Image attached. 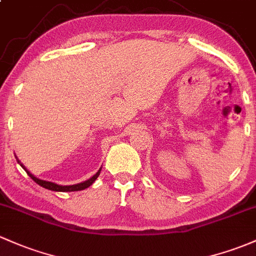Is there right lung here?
Returning <instances> with one entry per match:
<instances>
[{
    "mask_svg": "<svg viewBox=\"0 0 256 256\" xmlns=\"http://www.w3.org/2000/svg\"><path fill=\"white\" fill-rule=\"evenodd\" d=\"M18 164H20L22 167H23L24 171L28 173L29 177L32 178V180H34L35 183H38V184H39V186H42V188L48 189V190H54V192H78V190H83V189L88 188V186H90L92 183L95 182V180L98 177V174H100V172H101V168H100L98 172H96V174H94L92 178H89V180H85V182H83V183L73 184V186H60V184L52 183V182H48V180H39V178L35 177L34 174H32V173H30V172L28 171V170L26 168V166H24L23 164H20V161H19V160H18Z\"/></svg>",
    "mask_w": 256,
    "mask_h": 256,
    "instance_id": "right-lung-1",
    "label": "right lung"
}]
</instances>
